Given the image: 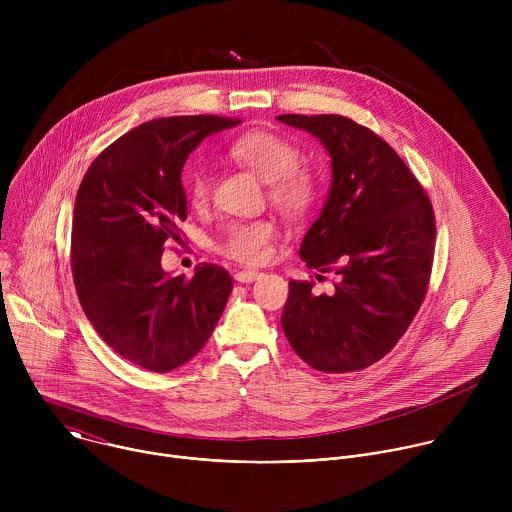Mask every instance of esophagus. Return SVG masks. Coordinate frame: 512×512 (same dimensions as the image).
Instances as JSON below:
<instances>
[{
  "mask_svg": "<svg viewBox=\"0 0 512 512\" xmlns=\"http://www.w3.org/2000/svg\"><path fill=\"white\" fill-rule=\"evenodd\" d=\"M263 273L261 271H255V269H243V271H237L235 273V279L239 283H253L255 279H259Z\"/></svg>",
  "mask_w": 512,
  "mask_h": 512,
  "instance_id": "1",
  "label": "esophagus"
}]
</instances>
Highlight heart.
Segmentation results:
<instances>
[{"label":"heart","instance_id":"b5f03b06","mask_svg":"<svg viewBox=\"0 0 512 512\" xmlns=\"http://www.w3.org/2000/svg\"><path fill=\"white\" fill-rule=\"evenodd\" d=\"M229 156L267 182L269 200L291 216L306 214L318 198V180L298 166L300 150L289 139L273 131H249L229 145ZM210 194V176L196 168L188 178V196L192 204L202 206ZM271 221L233 225L223 239V253L243 263H261L269 255V243L275 237Z\"/></svg>","mask_w":512,"mask_h":512}]
</instances>
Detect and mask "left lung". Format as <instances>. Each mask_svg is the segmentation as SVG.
I'll use <instances>...</instances> for the list:
<instances>
[{
    "mask_svg": "<svg viewBox=\"0 0 512 512\" xmlns=\"http://www.w3.org/2000/svg\"><path fill=\"white\" fill-rule=\"evenodd\" d=\"M318 137L332 182L300 257L332 294L289 281L281 328L312 369L350 373L393 350L415 318L433 263L435 216L427 194L391 145L342 115H277Z\"/></svg>",
    "mask_w": 512,
    "mask_h": 512,
    "instance_id": "8db88e82",
    "label": "left lung"
}]
</instances>
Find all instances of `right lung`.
<instances>
[{
	"label": "right lung",
	"instance_id": "right-lung-1",
	"mask_svg": "<svg viewBox=\"0 0 512 512\" xmlns=\"http://www.w3.org/2000/svg\"><path fill=\"white\" fill-rule=\"evenodd\" d=\"M241 119L164 117L127 131L87 170L72 216L70 267L97 334L125 360L170 373L208 342L233 291L214 263L194 275L162 269L186 221L182 168L200 141Z\"/></svg>",
	"mask_w": 512,
	"mask_h": 512
}]
</instances>
